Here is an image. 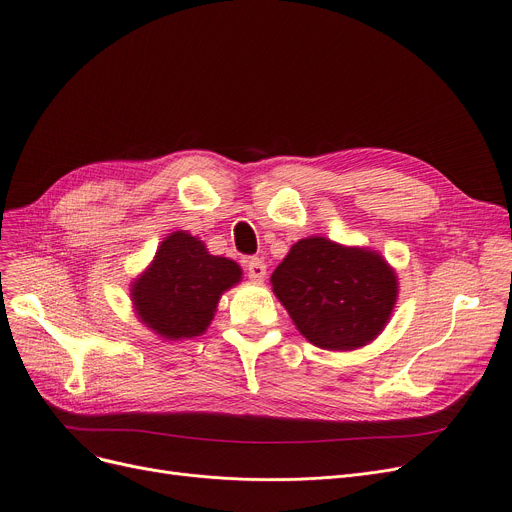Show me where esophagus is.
I'll use <instances>...</instances> for the list:
<instances>
[{
    "mask_svg": "<svg viewBox=\"0 0 512 512\" xmlns=\"http://www.w3.org/2000/svg\"><path fill=\"white\" fill-rule=\"evenodd\" d=\"M247 274L253 282H263V278L267 274V265L259 257H251L247 261Z\"/></svg>",
    "mask_w": 512,
    "mask_h": 512,
    "instance_id": "obj_1",
    "label": "esophagus"
}]
</instances>
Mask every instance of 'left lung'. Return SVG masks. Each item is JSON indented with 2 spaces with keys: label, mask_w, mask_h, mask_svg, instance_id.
<instances>
[{
  "label": "left lung",
  "mask_w": 512,
  "mask_h": 512,
  "mask_svg": "<svg viewBox=\"0 0 512 512\" xmlns=\"http://www.w3.org/2000/svg\"><path fill=\"white\" fill-rule=\"evenodd\" d=\"M270 282L292 324L326 351H357L373 342L398 299V276L378 251L324 236L294 242Z\"/></svg>",
  "instance_id": "obj_1"
}]
</instances>
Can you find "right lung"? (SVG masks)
Returning a JSON list of instances; mask_svg holds the SVG:
<instances>
[{"label": "right lung", "mask_w": 512, "mask_h": 512, "mask_svg": "<svg viewBox=\"0 0 512 512\" xmlns=\"http://www.w3.org/2000/svg\"><path fill=\"white\" fill-rule=\"evenodd\" d=\"M242 280L240 265L211 255L205 242L176 230L130 282V301L141 324L164 340L205 334L222 294Z\"/></svg>", "instance_id": "add662e5"}]
</instances>
